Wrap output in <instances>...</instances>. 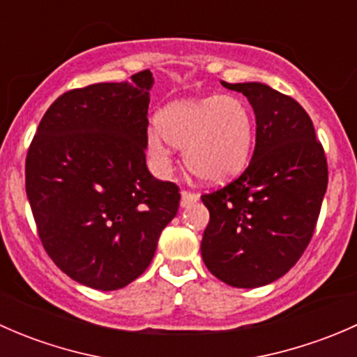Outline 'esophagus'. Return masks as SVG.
Wrapping results in <instances>:
<instances>
[{
    "label": "esophagus",
    "mask_w": 357,
    "mask_h": 357,
    "mask_svg": "<svg viewBox=\"0 0 357 357\" xmlns=\"http://www.w3.org/2000/svg\"><path fill=\"white\" fill-rule=\"evenodd\" d=\"M197 200H199V195H197V193L186 192V190L181 193V207H190V205L195 204Z\"/></svg>",
    "instance_id": "esophagus-1"
}]
</instances>
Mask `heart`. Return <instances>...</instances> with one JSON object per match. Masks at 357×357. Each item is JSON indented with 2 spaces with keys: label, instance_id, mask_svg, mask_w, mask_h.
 I'll return each instance as SVG.
<instances>
[{
  "label": "heart",
  "instance_id": "heart-1",
  "mask_svg": "<svg viewBox=\"0 0 357 357\" xmlns=\"http://www.w3.org/2000/svg\"><path fill=\"white\" fill-rule=\"evenodd\" d=\"M146 149L158 165L169 164V143L183 146L186 167L207 183H222L247 165L255 135L250 107L238 96L211 95L169 103L157 114Z\"/></svg>",
  "mask_w": 357,
  "mask_h": 357
}]
</instances>
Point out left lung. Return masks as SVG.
I'll list each match as a JSON object with an SVG mask.
<instances>
[{"mask_svg":"<svg viewBox=\"0 0 357 357\" xmlns=\"http://www.w3.org/2000/svg\"><path fill=\"white\" fill-rule=\"evenodd\" d=\"M222 86L250 102L255 149L238 178L202 195L211 219L200 250L215 278L255 289L285 275L307 248L328 164L311 117L294 98L261 82Z\"/></svg>","mask_w":357,"mask_h":357,"instance_id":"obj_1","label":"left lung"}]
</instances>
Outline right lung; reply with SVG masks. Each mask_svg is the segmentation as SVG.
Returning <instances> with one entry per match:
<instances>
[{"mask_svg": "<svg viewBox=\"0 0 357 357\" xmlns=\"http://www.w3.org/2000/svg\"><path fill=\"white\" fill-rule=\"evenodd\" d=\"M152 84V72L142 70L129 82L63 93L25 158V192L46 254L96 290L138 278L179 207L178 185L146 167Z\"/></svg>", "mask_w": 357, "mask_h": 357, "instance_id": "obj_1", "label": "right lung"}]
</instances>
